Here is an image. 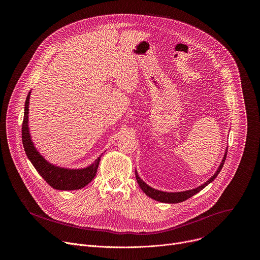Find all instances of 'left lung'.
Instances as JSON below:
<instances>
[{
	"mask_svg": "<svg viewBox=\"0 0 260 260\" xmlns=\"http://www.w3.org/2000/svg\"><path fill=\"white\" fill-rule=\"evenodd\" d=\"M226 155H228V148L225 149V153L223 158H222L221 164L219 165L218 170L215 172V174L208 180L206 181L204 184H202L201 186L193 188V189H189V190H185V191H179V192H167V191H161V190H157L155 188H152L149 185L146 184L138 175V172L136 170V179L137 182L139 184V186L141 187V189L145 192L146 196H148L149 198L157 201V202H161V203H167V204H178L181 202L186 201L188 199H190L191 197H193L194 194H197L198 192H200L202 189H204L208 184H210L212 181L215 180V178L218 176V174L220 173L222 167H223L225 159H226Z\"/></svg>",
	"mask_w": 260,
	"mask_h": 260,
	"instance_id": "8db88e82",
	"label": "left lung"
}]
</instances>
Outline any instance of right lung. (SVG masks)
Segmentation results:
<instances>
[{"label": "right lung", "mask_w": 260, "mask_h": 260, "mask_svg": "<svg viewBox=\"0 0 260 260\" xmlns=\"http://www.w3.org/2000/svg\"><path fill=\"white\" fill-rule=\"evenodd\" d=\"M30 91L28 92L24 104V116L21 128L22 144L25 154L34 168L41 177L57 190H76L81 189L95 177L99 164L103 153L88 167L82 169H68L55 166L47 161L35 147L28 128V106Z\"/></svg>", "instance_id": "add662e5"}]
</instances>
